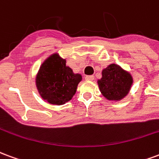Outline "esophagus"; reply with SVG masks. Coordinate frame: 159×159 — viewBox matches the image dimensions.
I'll list each match as a JSON object with an SVG mask.
<instances>
[{"label":"esophagus","mask_w":159,"mask_h":159,"mask_svg":"<svg viewBox=\"0 0 159 159\" xmlns=\"http://www.w3.org/2000/svg\"><path fill=\"white\" fill-rule=\"evenodd\" d=\"M84 79L86 80H90V81H92L94 80V76L93 75H87V76H85Z\"/></svg>","instance_id":"obj_1"}]
</instances>
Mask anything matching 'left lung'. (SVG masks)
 Returning <instances> with one entry per match:
<instances>
[{
    "instance_id": "1",
    "label": "left lung",
    "mask_w": 159,
    "mask_h": 159,
    "mask_svg": "<svg viewBox=\"0 0 159 159\" xmlns=\"http://www.w3.org/2000/svg\"><path fill=\"white\" fill-rule=\"evenodd\" d=\"M132 82L129 73L117 64H111L102 70V78L98 80V85L107 100L119 101L128 94Z\"/></svg>"
}]
</instances>
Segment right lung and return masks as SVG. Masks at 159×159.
I'll return each mask as SVG.
<instances>
[{
	"instance_id": "obj_1",
	"label": "right lung",
	"mask_w": 159,
	"mask_h": 159,
	"mask_svg": "<svg viewBox=\"0 0 159 159\" xmlns=\"http://www.w3.org/2000/svg\"><path fill=\"white\" fill-rule=\"evenodd\" d=\"M81 80L80 75H75L66 66L64 59L53 54L40 67L36 86L44 100L51 104L62 105L71 100Z\"/></svg>"
}]
</instances>
